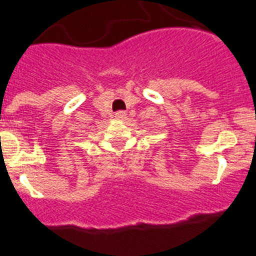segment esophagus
<instances>
[{
    "label": "esophagus",
    "mask_w": 256,
    "mask_h": 256,
    "mask_svg": "<svg viewBox=\"0 0 256 256\" xmlns=\"http://www.w3.org/2000/svg\"><path fill=\"white\" fill-rule=\"evenodd\" d=\"M114 117L120 120H127V113L123 112V110H120V112L116 113Z\"/></svg>",
    "instance_id": "34e87169"
}]
</instances>
